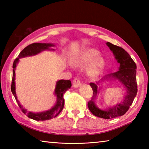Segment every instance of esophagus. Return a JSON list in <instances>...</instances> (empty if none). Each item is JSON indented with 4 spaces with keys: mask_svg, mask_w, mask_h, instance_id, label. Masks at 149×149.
<instances>
[{
    "mask_svg": "<svg viewBox=\"0 0 149 149\" xmlns=\"http://www.w3.org/2000/svg\"><path fill=\"white\" fill-rule=\"evenodd\" d=\"M81 84V81L79 77H75L74 80H73V86L74 87H79Z\"/></svg>",
    "mask_w": 149,
    "mask_h": 149,
    "instance_id": "esophagus-1",
    "label": "esophagus"
}]
</instances>
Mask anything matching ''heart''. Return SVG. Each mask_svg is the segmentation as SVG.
Here are the masks:
<instances>
[{
    "instance_id": "b5f03b06",
    "label": "heart",
    "mask_w": 149,
    "mask_h": 149,
    "mask_svg": "<svg viewBox=\"0 0 149 149\" xmlns=\"http://www.w3.org/2000/svg\"><path fill=\"white\" fill-rule=\"evenodd\" d=\"M99 52L97 50L88 49L76 55L72 60V64L75 66H81L87 65L95 60L91 67L89 68V72L91 74H96L104 65V58L101 56H99Z\"/></svg>"
}]
</instances>
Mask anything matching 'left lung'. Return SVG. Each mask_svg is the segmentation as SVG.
<instances>
[{"mask_svg": "<svg viewBox=\"0 0 149 149\" xmlns=\"http://www.w3.org/2000/svg\"><path fill=\"white\" fill-rule=\"evenodd\" d=\"M107 45L112 50L116 59L120 64L119 70L116 72L108 75V77L115 78L122 82V84L124 85L127 89V93L123 102L117 104L114 107L109 108V109L107 110H100L96 107L94 102L96 96L98 93L97 84L90 83L89 85L93 89V95L91 99L88 102L87 106L91 112L95 116L104 119H112L124 115L129 110L130 107L132 104L133 100L137 95V79H136L137 65L131 58L130 55L123 48L113 45L109 42H107ZM105 78L107 79V77H104V79Z\"/></svg>", "mask_w": 149, "mask_h": 149, "instance_id": "8db88e82", "label": "left lung"}]
</instances>
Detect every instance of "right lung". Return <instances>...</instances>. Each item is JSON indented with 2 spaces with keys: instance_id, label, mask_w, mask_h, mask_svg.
Masks as SVG:
<instances>
[{
  "instance_id": "add662e5",
  "label": "right lung",
  "mask_w": 149,
  "mask_h": 149,
  "mask_svg": "<svg viewBox=\"0 0 149 149\" xmlns=\"http://www.w3.org/2000/svg\"><path fill=\"white\" fill-rule=\"evenodd\" d=\"M54 45L50 43H39V42H34L31 45L27 46L25 49L20 52L19 54L18 55V58H16L13 63V74H12V80L11 84V91L12 94L14 95L15 99L16 100V102L18 104L19 107L21 108V110L23 113L26 114L27 117L31 119L37 121H44L48 120L52 118L56 117L58 115L61 111L62 110L64 106V99L63 97V95L67 91L68 89L72 87L71 81L70 80H65L62 79L59 80L56 83V89H55L54 93L57 97V102L56 104H55L54 107H52L51 109L46 111L44 112L41 113H33L31 112H27L26 109L22 107L21 104H19L18 100L17 99V97L16 95V91H15V68L16 67L17 63L18 62L19 58L27 56H32V55H35L41 52L42 50L49 49L50 47H53Z\"/></svg>"
}]
</instances>
